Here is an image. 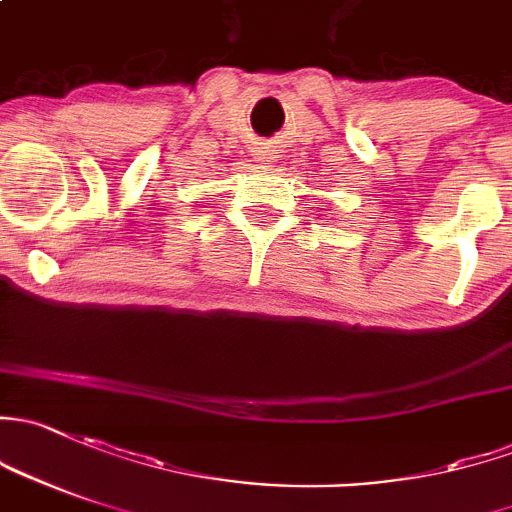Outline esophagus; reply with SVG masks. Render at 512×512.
I'll return each instance as SVG.
<instances>
[{
  "mask_svg": "<svg viewBox=\"0 0 512 512\" xmlns=\"http://www.w3.org/2000/svg\"><path fill=\"white\" fill-rule=\"evenodd\" d=\"M272 159H277V157H274V152H270V149H262V152H257V161H265V164H270Z\"/></svg>",
  "mask_w": 512,
  "mask_h": 512,
  "instance_id": "obj_1",
  "label": "esophagus"
}]
</instances>
